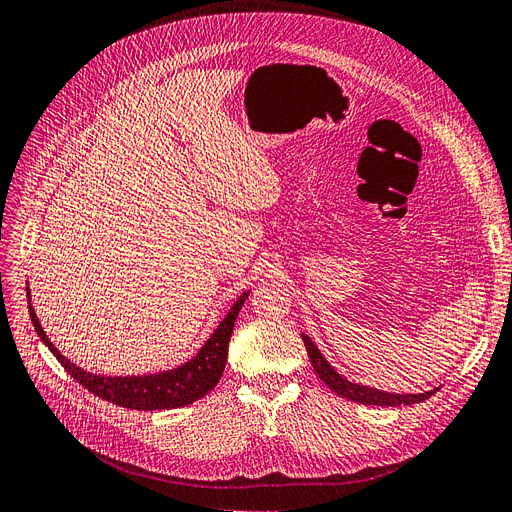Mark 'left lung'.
Masks as SVG:
<instances>
[{
  "label": "left lung",
  "mask_w": 512,
  "mask_h": 512,
  "mask_svg": "<svg viewBox=\"0 0 512 512\" xmlns=\"http://www.w3.org/2000/svg\"><path fill=\"white\" fill-rule=\"evenodd\" d=\"M304 346L306 351H309V359L311 365L315 367L317 376L327 384V388H332V391L344 399L355 401V403H363V405H412V403H420L424 399H428L431 395H435V391H426V393H418V395H395V393H384V391H376V388L370 386H361L355 382H349L346 378H342L334 367L325 361V357L319 353V349L315 346V342L302 334Z\"/></svg>",
  "instance_id": "1"
}]
</instances>
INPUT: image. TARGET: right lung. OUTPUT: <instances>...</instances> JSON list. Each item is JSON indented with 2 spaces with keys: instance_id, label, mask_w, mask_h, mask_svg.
I'll return each mask as SVG.
<instances>
[{
  "instance_id": "add662e5",
  "label": "right lung",
  "mask_w": 512,
  "mask_h": 512,
  "mask_svg": "<svg viewBox=\"0 0 512 512\" xmlns=\"http://www.w3.org/2000/svg\"><path fill=\"white\" fill-rule=\"evenodd\" d=\"M248 298V292H243L237 302L231 306L229 315L220 321L216 332L210 340L201 346V351L187 361L185 365L176 367L172 372L151 374V376H126V378H107V376H94L84 372L81 367L73 365L56 351V346L48 340L46 332L39 325L33 306L29 304V315L37 336L54 353V357L65 367L81 386L100 399L115 403L119 407H128V410L140 412H153V410H174V407H185L201 397H206L212 388L218 384L224 365H227L229 353V340L235 327V319L241 311V306Z\"/></svg>"
}]
</instances>
